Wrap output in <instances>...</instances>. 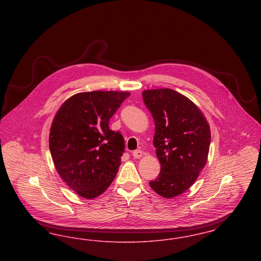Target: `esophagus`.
Returning a JSON list of instances; mask_svg holds the SVG:
<instances>
[{
    "mask_svg": "<svg viewBox=\"0 0 261 261\" xmlns=\"http://www.w3.org/2000/svg\"><path fill=\"white\" fill-rule=\"evenodd\" d=\"M143 154H144V152L141 149H137V150L133 151L134 159H141L143 156Z\"/></svg>",
    "mask_w": 261,
    "mask_h": 261,
    "instance_id": "1",
    "label": "esophagus"
}]
</instances>
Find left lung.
Segmentation results:
<instances>
[{"label": "left lung", "mask_w": 261, "mask_h": 261, "mask_svg": "<svg viewBox=\"0 0 261 261\" xmlns=\"http://www.w3.org/2000/svg\"><path fill=\"white\" fill-rule=\"evenodd\" d=\"M142 96L155 125L152 143L162 167L149 186L173 199L195 183L206 164L210 124L196 103L172 89L145 90Z\"/></svg>", "instance_id": "left-lung-1"}]
</instances>
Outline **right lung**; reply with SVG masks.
<instances>
[{"instance_id": "right-lung-1", "label": "right lung", "mask_w": 261, "mask_h": 261, "mask_svg": "<svg viewBox=\"0 0 261 261\" xmlns=\"http://www.w3.org/2000/svg\"><path fill=\"white\" fill-rule=\"evenodd\" d=\"M124 91L77 93L56 113L49 146L62 180L84 199H95L118 172L124 140L110 129V119L125 99Z\"/></svg>"}]
</instances>
